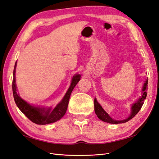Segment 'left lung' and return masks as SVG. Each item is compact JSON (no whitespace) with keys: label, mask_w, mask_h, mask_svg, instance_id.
I'll list each match as a JSON object with an SVG mask.
<instances>
[{"label":"left lung","mask_w":159,"mask_h":159,"mask_svg":"<svg viewBox=\"0 0 159 159\" xmlns=\"http://www.w3.org/2000/svg\"><path fill=\"white\" fill-rule=\"evenodd\" d=\"M147 84H148V79L145 81V83L143 85V93L141 97L138 99L137 102L134 103L132 106V112L130 115V116L125 120H122V121H115V120H113V119L111 118V117L108 115L107 113H106L105 111L102 108V107L99 104V103L97 102L96 99H94V107H95V112L97 115V116L98 118L101 120H102L104 122H107L109 123H112V124H118V123H125L127 121H129L130 119H133L135 115L138 113V112L140 111L144 103V101L146 99L147 97Z\"/></svg>","instance_id":"left-lung-1"}]
</instances>
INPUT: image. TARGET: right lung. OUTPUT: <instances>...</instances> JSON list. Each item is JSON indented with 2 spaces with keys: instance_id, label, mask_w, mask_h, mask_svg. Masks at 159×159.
Listing matches in <instances>:
<instances>
[{
  "instance_id": "right-lung-1",
  "label": "right lung",
  "mask_w": 159,
  "mask_h": 159,
  "mask_svg": "<svg viewBox=\"0 0 159 159\" xmlns=\"http://www.w3.org/2000/svg\"><path fill=\"white\" fill-rule=\"evenodd\" d=\"M16 61L14 66L13 71V80H12V91L13 96L17 107L31 121L38 125H47L52 123H54L60 120L65 115L68 105L69 99L71 91L74 88L76 84H78L80 80L81 75L80 74L75 75L72 79L71 85L67 91L64 98L61 102L57 105V106L54 109H51L49 108L45 109L44 108L35 107L32 106L30 104L23 100L18 95L16 91V86L15 84V71H16Z\"/></svg>"
}]
</instances>
